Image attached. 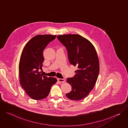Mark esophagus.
I'll list each match as a JSON object with an SVG mask.
<instances>
[{
    "mask_svg": "<svg viewBox=\"0 0 128 128\" xmlns=\"http://www.w3.org/2000/svg\"><path fill=\"white\" fill-rule=\"evenodd\" d=\"M58 82H60V83H64V82H65V81H66L65 79H60V78H58Z\"/></svg>",
    "mask_w": 128,
    "mask_h": 128,
    "instance_id": "1",
    "label": "esophagus"
}]
</instances>
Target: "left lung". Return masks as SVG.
Returning a JSON list of instances; mask_svg holds the SVG:
<instances>
[{
    "mask_svg": "<svg viewBox=\"0 0 128 128\" xmlns=\"http://www.w3.org/2000/svg\"><path fill=\"white\" fill-rule=\"evenodd\" d=\"M58 38L66 49L70 63L78 68L73 77L67 78L72 90L66 96L72 100H82L93 89L98 75L96 49L88 40L78 34L60 35Z\"/></svg>",
    "mask_w": 128,
    "mask_h": 128,
    "instance_id": "1",
    "label": "left lung"
}]
</instances>
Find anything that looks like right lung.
<instances>
[{
	"instance_id": "1",
	"label": "right lung",
	"mask_w": 128,
	"mask_h": 128,
	"mask_svg": "<svg viewBox=\"0 0 128 128\" xmlns=\"http://www.w3.org/2000/svg\"><path fill=\"white\" fill-rule=\"evenodd\" d=\"M56 37L50 34L36 36L28 41L22 51L19 65L20 83L34 100L46 98L57 82L56 78L42 76L39 72L43 66V51Z\"/></svg>"
}]
</instances>
